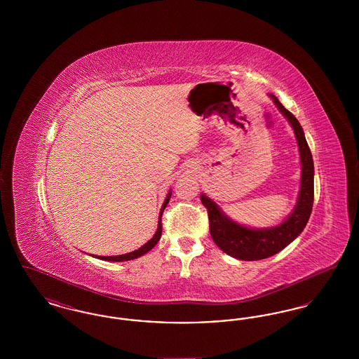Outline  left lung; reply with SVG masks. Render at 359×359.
I'll return each instance as SVG.
<instances>
[{"instance_id":"left-lung-1","label":"left lung","mask_w":359,"mask_h":359,"mask_svg":"<svg viewBox=\"0 0 359 359\" xmlns=\"http://www.w3.org/2000/svg\"><path fill=\"white\" fill-rule=\"evenodd\" d=\"M269 97L273 100L280 113L290 122L297 140L300 154V189L296 205L288 218L272 227H248L227 217L222 208L205 194L201 195V201L208 212L210 234L214 242L226 255L242 261L264 259L287 248L304 230L313 205V160L303 128L273 94H269Z\"/></svg>"}]
</instances>
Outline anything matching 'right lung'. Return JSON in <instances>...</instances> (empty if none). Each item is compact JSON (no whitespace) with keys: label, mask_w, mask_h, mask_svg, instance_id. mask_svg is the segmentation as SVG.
I'll use <instances>...</instances> for the list:
<instances>
[{"label":"right lung","mask_w":359,"mask_h":359,"mask_svg":"<svg viewBox=\"0 0 359 359\" xmlns=\"http://www.w3.org/2000/svg\"><path fill=\"white\" fill-rule=\"evenodd\" d=\"M171 195L172 191L170 189V192L167 194V198H165L164 203L161 205V210H160V212H158L157 230H156L154 237L149 239L145 245H142L141 248H138V249L135 250V252H130V253H126V255H120V256H94V255H90V256L95 257V258H100V259H103V261H116V262H121V261H130V259H135V258H138V257L147 255L149 250H152V249H154V246H156V243L158 242V239L161 237V231H163V229H161V215H163L164 208L167 207L168 202H170V199H171Z\"/></svg>","instance_id":"right-lung-1"}]
</instances>
